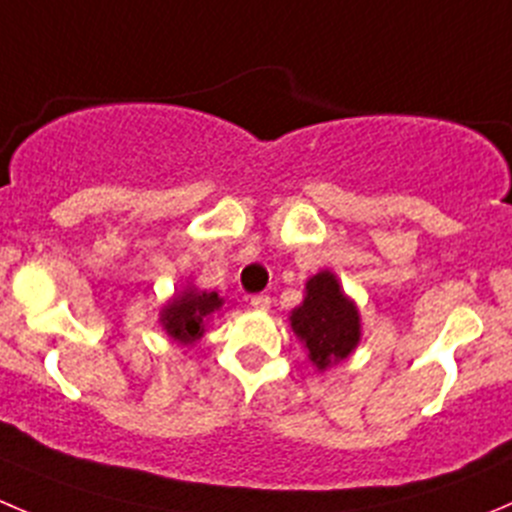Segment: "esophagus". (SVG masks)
<instances>
[{"label": "esophagus", "mask_w": 512, "mask_h": 512, "mask_svg": "<svg viewBox=\"0 0 512 512\" xmlns=\"http://www.w3.org/2000/svg\"><path fill=\"white\" fill-rule=\"evenodd\" d=\"M250 305L255 307L257 312H267V310H270V297H267V295H252Z\"/></svg>", "instance_id": "esophagus-1"}]
</instances>
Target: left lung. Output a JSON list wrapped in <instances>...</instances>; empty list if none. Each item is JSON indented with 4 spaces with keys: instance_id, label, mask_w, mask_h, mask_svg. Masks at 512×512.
I'll use <instances>...</instances> for the list:
<instances>
[{
    "instance_id": "obj_1",
    "label": "left lung",
    "mask_w": 512,
    "mask_h": 512,
    "mask_svg": "<svg viewBox=\"0 0 512 512\" xmlns=\"http://www.w3.org/2000/svg\"><path fill=\"white\" fill-rule=\"evenodd\" d=\"M290 327L317 372L347 360L362 337L360 310L332 270L307 277L305 300L290 312Z\"/></svg>"
}]
</instances>
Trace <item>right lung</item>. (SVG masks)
Listing matches in <instances>:
<instances>
[{"label":"right lung","mask_w":512,"mask_h":512,"mask_svg":"<svg viewBox=\"0 0 512 512\" xmlns=\"http://www.w3.org/2000/svg\"><path fill=\"white\" fill-rule=\"evenodd\" d=\"M225 307L217 292H207L187 282V287L177 290L165 305L160 307V325L172 342L182 347H192L202 340L212 317Z\"/></svg>","instance_id":"obj_1"}]
</instances>
